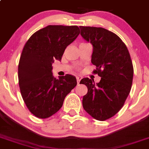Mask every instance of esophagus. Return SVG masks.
Instances as JSON below:
<instances>
[{
	"instance_id": "34e87169",
	"label": "esophagus",
	"mask_w": 149,
	"mask_h": 149,
	"mask_svg": "<svg viewBox=\"0 0 149 149\" xmlns=\"http://www.w3.org/2000/svg\"><path fill=\"white\" fill-rule=\"evenodd\" d=\"M81 79H82V77H80V76H78V77H77V83H79V82H80Z\"/></svg>"
}]
</instances>
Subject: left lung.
Masks as SVG:
<instances>
[{
    "mask_svg": "<svg viewBox=\"0 0 149 149\" xmlns=\"http://www.w3.org/2000/svg\"><path fill=\"white\" fill-rule=\"evenodd\" d=\"M81 36L93 46L92 63L95 74L101 77L98 83L83 78L80 83L88 92L82 98L85 111L100 121L113 117L122 108L130 92L133 66L130 54L119 36L101 27L79 26Z\"/></svg>",
    "mask_w": 149,
    "mask_h": 149,
    "instance_id": "8db88e82",
    "label": "left lung"
}]
</instances>
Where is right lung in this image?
<instances>
[{
	"label": "right lung",
	"instance_id": "obj_1",
	"mask_svg": "<svg viewBox=\"0 0 149 149\" xmlns=\"http://www.w3.org/2000/svg\"><path fill=\"white\" fill-rule=\"evenodd\" d=\"M77 26H47L32 35L25 44L18 65L19 86L29 111L42 119L59 111L65 97L77 86L71 75L56 79L52 63L61 61L66 47L79 35Z\"/></svg>",
	"mask_w": 149,
	"mask_h": 149
}]
</instances>
